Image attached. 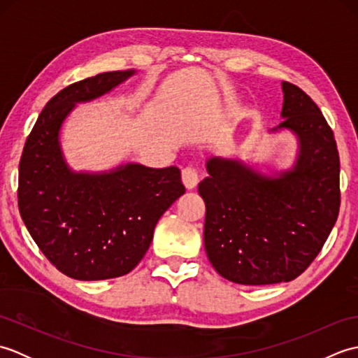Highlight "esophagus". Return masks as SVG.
<instances>
[{"label":"esophagus","instance_id":"esophagus-1","mask_svg":"<svg viewBox=\"0 0 358 358\" xmlns=\"http://www.w3.org/2000/svg\"><path fill=\"white\" fill-rule=\"evenodd\" d=\"M181 180H183V185L186 186V189H195L196 185H199L200 177H199V172H196L195 167L187 166L185 167L183 171H181Z\"/></svg>","mask_w":358,"mask_h":358}]
</instances>
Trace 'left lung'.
Here are the masks:
<instances>
[{
  "mask_svg": "<svg viewBox=\"0 0 358 358\" xmlns=\"http://www.w3.org/2000/svg\"><path fill=\"white\" fill-rule=\"evenodd\" d=\"M281 123L295 135L291 169L268 175L237 158L210 157L199 185L206 203L204 249L210 264L238 285L296 278L314 262L337 222L340 158L322 110L300 87L281 83Z\"/></svg>",
  "mask_w": 358,
  "mask_h": 358,
  "instance_id": "left-lung-1",
  "label": "left lung"
}]
</instances>
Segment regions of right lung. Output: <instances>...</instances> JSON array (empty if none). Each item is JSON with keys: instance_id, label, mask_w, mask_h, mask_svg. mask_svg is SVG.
<instances>
[{"instance_id": "add662e5", "label": "right lung", "mask_w": 358, "mask_h": 358, "mask_svg": "<svg viewBox=\"0 0 358 358\" xmlns=\"http://www.w3.org/2000/svg\"><path fill=\"white\" fill-rule=\"evenodd\" d=\"M135 75L98 73L64 87L41 110L22 150L18 208L30 237L64 275L108 280L131 272L150 246L159 217L186 192L178 167L140 163L75 172L59 131L78 103L92 101Z\"/></svg>"}]
</instances>
